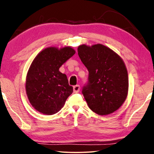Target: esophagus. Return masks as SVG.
I'll list each match as a JSON object with an SVG mask.
<instances>
[{"instance_id": "1", "label": "esophagus", "mask_w": 154, "mask_h": 154, "mask_svg": "<svg viewBox=\"0 0 154 154\" xmlns=\"http://www.w3.org/2000/svg\"><path fill=\"white\" fill-rule=\"evenodd\" d=\"M80 89H81V87H80L79 85L73 86V92H74V93H78V92L80 91Z\"/></svg>"}]
</instances>
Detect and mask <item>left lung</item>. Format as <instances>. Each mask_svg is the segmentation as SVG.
<instances>
[{
	"mask_svg": "<svg viewBox=\"0 0 154 154\" xmlns=\"http://www.w3.org/2000/svg\"><path fill=\"white\" fill-rule=\"evenodd\" d=\"M78 54L89 72L88 84L82 90L89 108L100 116L118 110L127 98L129 85L123 60L102 44L79 45Z\"/></svg>",
	"mask_w": 154,
	"mask_h": 154,
	"instance_id": "obj_1",
	"label": "left lung"
}]
</instances>
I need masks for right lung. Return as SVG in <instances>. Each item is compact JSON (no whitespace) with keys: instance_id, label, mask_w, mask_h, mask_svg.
Segmentation results:
<instances>
[{"instance_id":"obj_1","label":"right lung","mask_w":154,"mask_h":154,"mask_svg":"<svg viewBox=\"0 0 154 154\" xmlns=\"http://www.w3.org/2000/svg\"><path fill=\"white\" fill-rule=\"evenodd\" d=\"M75 53L70 46L48 47L40 52L29 67L26 78V92L29 102L45 115L57 113L73 92L66 75L59 69Z\"/></svg>"}]
</instances>
